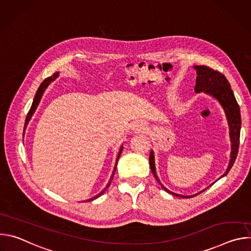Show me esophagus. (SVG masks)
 I'll use <instances>...</instances> for the list:
<instances>
[{
  "label": "esophagus",
  "mask_w": 251,
  "mask_h": 251,
  "mask_svg": "<svg viewBox=\"0 0 251 251\" xmlns=\"http://www.w3.org/2000/svg\"><path fill=\"white\" fill-rule=\"evenodd\" d=\"M132 128H133L134 131L139 132V131H142V130H145L146 129V124L143 122V121H136V122H134Z\"/></svg>",
  "instance_id": "34e87169"
}]
</instances>
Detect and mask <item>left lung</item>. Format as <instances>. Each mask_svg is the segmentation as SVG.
<instances>
[{
    "label": "left lung",
    "mask_w": 251,
    "mask_h": 251,
    "mask_svg": "<svg viewBox=\"0 0 251 251\" xmlns=\"http://www.w3.org/2000/svg\"><path fill=\"white\" fill-rule=\"evenodd\" d=\"M194 68L197 70L195 92L196 93L203 92L216 99L223 107V109L226 114V121H227V125H228L229 140H230V155H229V161H228V165H227L226 172L224 173V175H222L218 178V180H220V178H222L227 175V173L233 166L234 161L237 156L238 147H239V135H240V128H241V117H240L239 106L236 102V99L234 97L233 91L231 90L229 82L227 81V79L226 78V76L223 74L219 73V71H217V70H213L207 66H204V65H194ZM149 162H150L151 171H152L154 176L156 177L157 182L161 185L163 190H165L167 193H170L171 195L184 198V199H188V198L196 197L207 189L206 188V189L201 191L200 193H198L196 195H192V196H183V195H178L174 192H171L166 187H164V185L160 181V178L158 177V175L156 173L155 154H154L153 150H151V152H150Z\"/></svg>",
    "instance_id": "obj_1"
}]
</instances>
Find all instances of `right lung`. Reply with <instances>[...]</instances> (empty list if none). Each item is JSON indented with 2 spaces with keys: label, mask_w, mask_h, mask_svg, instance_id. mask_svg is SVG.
<instances>
[{
  "label": "right lung",
  "mask_w": 251,
  "mask_h": 251,
  "mask_svg": "<svg viewBox=\"0 0 251 251\" xmlns=\"http://www.w3.org/2000/svg\"><path fill=\"white\" fill-rule=\"evenodd\" d=\"M58 75H59V73H55V74H53V75H51V76L48 77L47 79H45V80L43 81V83L40 85V87H39V89H38L37 93H35V96H34V98H33V101H32V104H31L30 109H29V111H28V113H27V115H26L25 123V129H24V134H25V128H26V126H27V124H28L29 120L31 119V116L33 115V113L35 112V110H37V108H38V106H39V104H40V102H41V99H42V97H43V95H44V93H45V90L48 88V86L50 84V82H52L53 80H55V79L58 77ZM122 150H123V145L120 147V150H119V152H118L117 159H116V163H115V167H114V169H113V172H112V175H111V176H110V180H109L108 184L106 185V187H105V188H104V189H103V190H102L98 195H96V196H94L93 198H91V199L87 200L88 201H94L95 199L99 198L100 196H102V195L105 193V191H106L107 189L109 188V186H110V184H111V181L113 180V176H114V174H115V171H116V168H117V163H118V160H119L120 155H121V153H122Z\"/></svg>",
  "instance_id": "obj_1"
}]
</instances>
